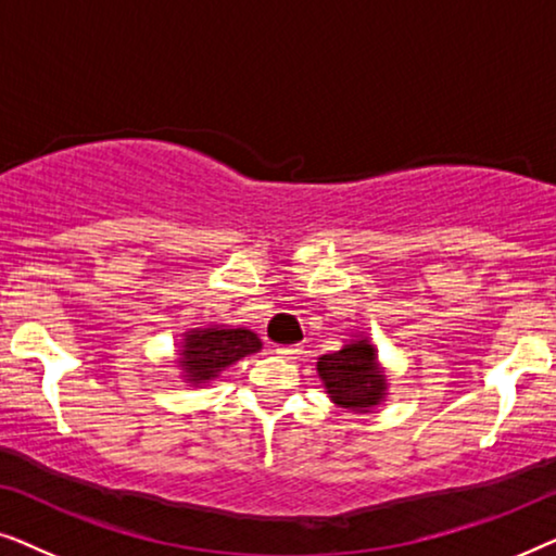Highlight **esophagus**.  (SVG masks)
Segmentation results:
<instances>
[{"mask_svg":"<svg viewBox=\"0 0 556 556\" xmlns=\"http://www.w3.org/2000/svg\"><path fill=\"white\" fill-rule=\"evenodd\" d=\"M276 354L280 356V359H286V362H295L303 354V349L299 344H286V346H278Z\"/></svg>","mask_w":556,"mask_h":556,"instance_id":"1","label":"esophagus"}]
</instances>
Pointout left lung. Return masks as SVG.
I'll use <instances>...</instances> for the list:
<instances>
[{
  "instance_id": "8db88e82",
  "label": "left lung",
  "mask_w": 556,
  "mask_h": 556,
  "mask_svg": "<svg viewBox=\"0 0 556 556\" xmlns=\"http://www.w3.org/2000/svg\"><path fill=\"white\" fill-rule=\"evenodd\" d=\"M316 367L331 400L354 413H367L387 390V379L377 367L375 349L367 339L346 344L341 352L324 354Z\"/></svg>"
}]
</instances>
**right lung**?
Here are the masks:
<instances>
[{"label":"right lung","instance_id":"right-lung-1","mask_svg":"<svg viewBox=\"0 0 556 556\" xmlns=\"http://www.w3.org/2000/svg\"><path fill=\"white\" fill-rule=\"evenodd\" d=\"M261 339L250 329H204L189 331L181 349L179 364L187 369L189 382L200 384L215 379L225 367H230L242 356L255 354Z\"/></svg>","mask_w":556,"mask_h":556}]
</instances>
